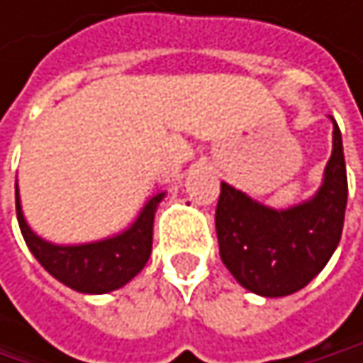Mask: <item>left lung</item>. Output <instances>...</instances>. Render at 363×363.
Masks as SVG:
<instances>
[{
  "instance_id": "obj_1",
  "label": "left lung",
  "mask_w": 363,
  "mask_h": 363,
  "mask_svg": "<svg viewBox=\"0 0 363 363\" xmlns=\"http://www.w3.org/2000/svg\"><path fill=\"white\" fill-rule=\"evenodd\" d=\"M334 123L332 155L318 193L275 210L220 182L216 235L225 267L254 294L288 296L305 288L334 254L345 223L347 168L340 130Z\"/></svg>"
}]
</instances>
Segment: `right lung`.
Segmentation results:
<instances>
[{
  "label": "right lung",
  "mask_w": 363,
  "mask_h": 363,
  "mask_svg": "<svg viewBox=\"0 0 363 363\" xmlns=\"http://www.w3.org/2000/svg\"><path fill=\"white\" fill-rule=\"evenodd\" d=\"M162 199L164 193L153 195L123 233L82 246H56L35 235L25 220L18 186L16 216L29 250L52 277L84 294H105L125 286L147 264L153 246V218Z\"/></svg>",
  "instance_id": "obj_1"
}]
</instances>
